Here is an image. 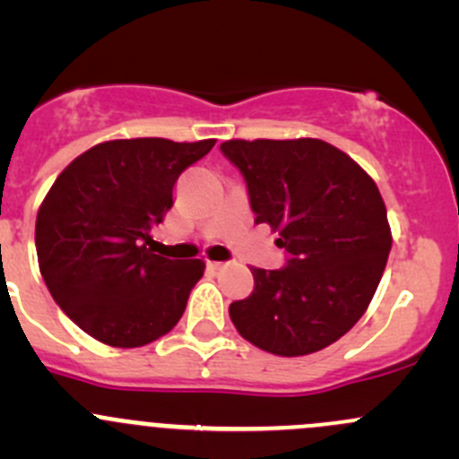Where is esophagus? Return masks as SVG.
I'll return each mask as SVG.
<instances>
[{
  "label": "esophagus",
  "instance_id": "obj_1",
  "mask_svg": "<svg viewBox=\"0 0 459 459\" xmlns=\"http://www.w3.org/2000/svg\"><path fill=\"white\" fill-rule=\"evenodd\" d=\"M206 264H208V268H211V271H221V268L229 266V262H206Z\"/></svg>",
  "mask_w": 459,
  "mask_h": 459
}]
</instances>
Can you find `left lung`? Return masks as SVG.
<instances>
[{"label": "left lung", "mask_w": 459, "mask_h": 459, "mask_svg": "<svg viewBox=\"0 0 459 459\" xmlns=\"http://www.w3.org/2000/svg\"><path fill=\"white\" fill-rule=\"evenodd\" d=\"M255 224L280 230L284 268H253L255 289L230 304L244 340L281 358L316 353L355 326L388 253L386 206L367 170L340 148L302 140H229Z\"/></svg>", "instance_id": "obj_1"}]
</instances>
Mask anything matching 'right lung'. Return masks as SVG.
<instances>
[{"label": "right lung", "mask_w": 459, "mask_h": 459, "mask_svg": "<svg viewBox=\"0 0 459 459\" xmlns=\"http://www.w3.org/2000/svg\"><path fill=\"white\" fill-rule=\"evenodd\" d=\"M212 146L104 142L55 179L37 212V259L55 302L91 337L137 349L179 322L206 264L157 255L151 230L173 206L179 175Z\"/></svg>", "instance_id": "right-lung-1"}]
</instances>
